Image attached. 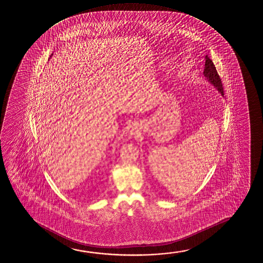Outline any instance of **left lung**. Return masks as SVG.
I'll use <instances>...</instances> for the list:
<instances>
[{
  "instance_id": "8db88e82",
  "label": "left lung",
  "mask_w": 263,
  "mask_h": 263,
  "mask_svg": "<svg viewBox=\"0 0 263 263\" xmlns=\"http://www.w3.org/2000/svg\"><path fill=\"white\" fill-rule=\"evenodd\" d=\"M205 69H204V76L206 77V79L209 80L210 83H212L214 86L216 87L217 90H219L222 95H223V88L221 78L219 74L217 73L216 66L214 65L212 60L210 58L208 57V54L205 55Z\"/></svg>"
}]
</instances>
